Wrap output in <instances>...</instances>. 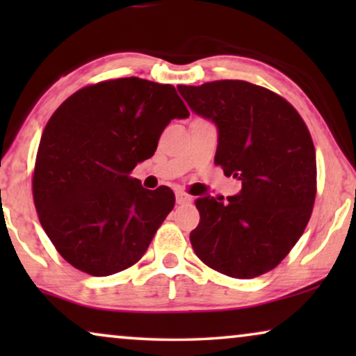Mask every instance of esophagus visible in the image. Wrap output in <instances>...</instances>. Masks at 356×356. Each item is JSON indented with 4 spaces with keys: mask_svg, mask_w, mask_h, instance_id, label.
<instances>
[{
    "mask_svg": "<svg viewBox=\"0 0 356 356\" xmlns=\"http://www.w3.org/2000/svg\"><path fill=\"white\" fill-rule=\"evenodd\" d=\"M175 196H177V204H179V206H184V204H189L193 201V197L183 191H177Z\"/></svg>",
    "mask_w": 356,
    "mask_h": 356,
    "instance_id": "1",
    "label": "esophagus"
}]
</instances>
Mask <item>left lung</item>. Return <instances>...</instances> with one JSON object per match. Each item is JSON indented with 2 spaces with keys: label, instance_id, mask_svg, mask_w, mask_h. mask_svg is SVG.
I'll list each match as a JSON object with an SVG mask.
<instances>
[{
  "label": "left lung",
  "instance_id": "left-lung-1",
  "mask_svg": "<svg viewBox=\"0 0 356 356\" xmlns=\"http://www.w3.org/2000/svg\"><path fill=\"white\" fill-rule=\"evenodd\" d=\"M189 108L217 126L216 165L241 181L227 202L196 199L193 250L211 269L252 279L280 264L303 235L316 199V150L285 99L246 81L178 86Z\"/></svg>",
  "mask_w": 356,
  "mask_h": 356
}]
</instances>
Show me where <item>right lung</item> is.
Returning <instances> with one entry per match:
<instances>
[{
    "instance_id": "add662e5",
    "label": "right lung",
    "mask_w": 356,
    "mask_h": 356,
    "mask_svg": "<svg viewBox=\"0 0 356 356\" xmlns=\"http://www.w3.org/2000/svg\"><path fill=\"white\" fill-rule=\"evenodd\" d=\"M189 111L170 84L123 77L66 99L43 129L32 178L43 230L72 267L106 277L136 264L172 212L168 186L129 177Z\"/></svg>"
}]
</instances>
